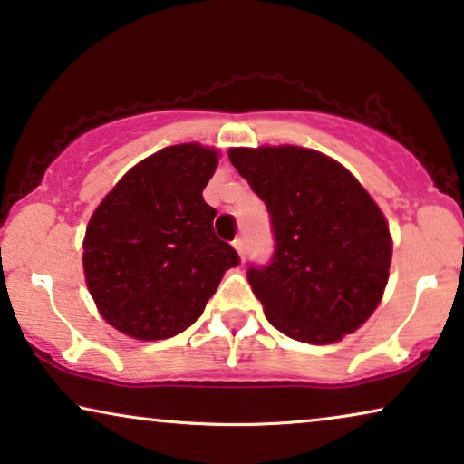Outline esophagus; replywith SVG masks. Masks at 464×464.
Wrapping results in <instances>:
<instances>
[{"label": "esophagus", "mask_w": 464, "mask_h": 464, "mask_svg": "<svg viewBox=\"0 0 464 464\" xmlns=\"http://www.w3.org/2000/svg\"><path fill=\"white\" fill-rule=\"evenodd\" d=\"M233 247H235V250H237L239 256L244 258V252H246V239H244V237H237V239L233 241Z\"/></svg>", "instance_id": "34e87169"}]
</instances>
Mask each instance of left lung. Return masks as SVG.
Instances as JSON below:
<instances>
[{
    "instance_id": "left-lung-1",
    "label": "left lung",
    "mask_w": 464,
    "mask_h": 464,
    "mask_svg": "<svg viewBox=\"0 0 464 464\" xmlns=\"http://www.w3.org/2000/svg\"><path fill=\"white\" fill-rule=\"evenodd\" d=\"M229 160L265 201L276 252L247 266L271 325L295 341L330 344L363 325L391 265L387 220L334 160L303 147L231 149Z\"/></svg>"
}]
</instances>
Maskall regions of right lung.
I'll use <instances>...</instances> for the list:
<instances>
[{"label":"right lung","instance_id":"1","mask_svg":"<svg viewBox=\"0 0 464 464\" xmlns=\"http://www.w3.org/2000/svg\"><path fill=\"white\" fill-rule=\"evenodd\" d=\"M214 149L174 145L136 164L90 218L83 273L101 315L123 334L161 341L198 322L237 252L204 201Z\"/></svg>","mask_w":464,"mask_h":464}]
</instances>
